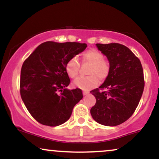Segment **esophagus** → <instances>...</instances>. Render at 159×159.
<instances>
[{"label": "esophagus", "instance_id": "esophagus-1", "mask_svg": "<svg viewBox=\"0 0 159 159\" xmlns=\"http://www.w3.org/2000/svg\"><path fill=\"white\" fill-rule=\"evenodd\" d=\"M89 93V91H87V90H84L83 91V95L84 96H86V95H87Z\"/></svg>", "mask_w": 159, "mask_h": 159}]
</instances>
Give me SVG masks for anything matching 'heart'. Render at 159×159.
Wrapping results in <instances>:
<instances>
[{
	"label": "heart",
	"mask_w": 159,
	"mask_h": 159,
	"mask_svg": "<svg viewBox=\"0 0 159 159\" xmlns=\"http://www.w3.org/2000/svg\"><path fill=\"white\" fill-rule=\"evenodd\" d=\"M81 61L83 64L90 65L88 70L90 76L78 78L74 84L78 88L88 90L98 85V81H104L110 73V64L104 59V55L96 49H92L81 54ZM66 72L69 78L75 79L78 76L80 63L76 57H72L66 63Z\"/></svg>",
	"instance_id": "obj_1"
}]
</instances>
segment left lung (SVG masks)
I'll use <instances>...</instances> for the list:
<instances>
[{
  "mask_svg": "<svg viewBox=\"0 0 159 159\" xmlns=\"http://www.w3.org/2000/svg\"><path fill=\"white\" fill-rule=\"evenodd\" d=\"M96 47L107 57L110 73L98 88L90 91L96 99L90 114L98 123L115 126L126 121L139 104L144 89L143 68L125 45L97 43Z\"/></svg>",
  "mask_w": 159,
  "mask_h": 159,
  "instance_id": "1",
  "label": "left lung"
}]
</instances>
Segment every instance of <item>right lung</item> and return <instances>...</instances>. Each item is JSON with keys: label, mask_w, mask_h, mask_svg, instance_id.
<instances>
[{"label": "right lung", "mask_w": 159, "mask_h": 159, "mask_svg": "<svg viewBox=\"0 0 159 159\" xmlns=\"http://www.w3.org/2000/svg\"><path fill=\"white\" fill-rule=\"evenodd\" d=\"M86 48L85 43L45 42L23 63L20 94L29 113L39 123L48 126L64 123L83 98L81 89H66L70 79L65 66Z\"/></svg>", "instance_id": "add662e5"}]
</instances>
